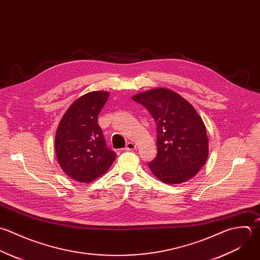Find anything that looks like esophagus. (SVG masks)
Listing matches in <instances>:
<instances>
[{"mask_svg":"<svg viewBox=\"0 0 260 260\" xmlns=\"http://www.w3.org/2000/svg\"><path fill=\"white\" fill-rule=\"evenodd\" d=\"M136 149H137V146H136L134 143H132V142H128V143L126 144L125 148H124L125 151H134V150H136Z\"/></svg>","mask_w":260,"mask_h":260,"instance_id":"34e87169","label":"esophagus"}]
</instances>
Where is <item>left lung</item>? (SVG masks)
I'll list each match as a JSON object with an SVG mask.
<instances>
[{"instance_id": "left-lung-1", "label": "left lung", "mask_w": 260, "mask_h": 260, "mask_svg": "<svg viewBox=\"0 0 260 260\" xmlns=\"http://www.w3.org/2000/svg\"><path fill=\"white\" fill-rule=\"evenodd\" d=\"M144 105L157 123V157L148 164L166 184L188 181L209 157L207 128L196 108L178 93L154 88L132 97Z\"/></svg>"}]
</instances>
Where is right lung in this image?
Segmentation results:
<instances>
[{
    "instance_id": "add662e5",
    "label": "right lung",
    "mask_w": 260,
    "mask_h": 260,
    "mask_svg": "<svg viewBox=\"0 0 260 260\" xmlns=\"http://www.w3.org/2000/svg\"><path fill=\"white\" fill-rule=\"evenodd\" d=\"M109 97L92 91L75 100L61 117L55 133L56 160L71 179L89 183L105 174L116 155L106 148L98 114Z\"/></svg>"
}]
</instances>
